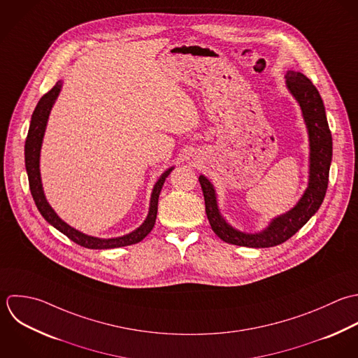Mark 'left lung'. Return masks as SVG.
<instances>
[{
    "instance_id": "8db88e82",
    "label": "left lung",
    "mask_w": 358,
    "mask_h": 358,
    "mask_svg": "<svg viewBox=\"0 0 358 358\" xmlns=\"http://www.w3.org/2000/svg\"><path fill=\"white\" fill-rule=\"evenodd\" d=\"M285 78L289 92L301 108L308 132V187L294 208L272 219L266 229L258 233H245L234 229L226 222L220 213L213 184L201 174L199 182L205 198L208 220L215 234L224 243L248 248H269L279 245L293 237L318 212L324 202L332 162V134L328 125L325 106L318 89L304 73L287 71Z\"/></svg>"
}]
</instances>
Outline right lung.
Listing matches in <instances>:
<instances>
[{"instance_id":"1","label":"right lung","mask_w":358,"mask_h":358,"mask_svg":"<svg viewBox=\"0 0 358 358\" xmlns=\"http://www.w3.org/2000/svg\"><path fill=\"white\" fill-rule=\"evenodd\" d=\"M62 87V80H58L55 86L47 92L37 103L31 120H30V127L27 132V138L24 142V166H26V173L29 178V187L30 192L33 196V201L41 213V216L58 231L65 234L69 240L73 243L79 244L80 247L89 248V250H110V248H120V247H127L136 244L142 241L153 229L156 223V215H157V202H159V195L162 191V187L169 177V174L173 171L174 167L167 169L156 181L152 195H150V203H149V212L145 219V222L135 229L134 231L121 236V237H114V238H97L93 236H87L69 224H66L57 213L55 210L50 206V203L45 199L43 185H41V177H40V150H41V143L48 121V115L51 113V108L61 92Z\"/></svg>"}]
</instances>
